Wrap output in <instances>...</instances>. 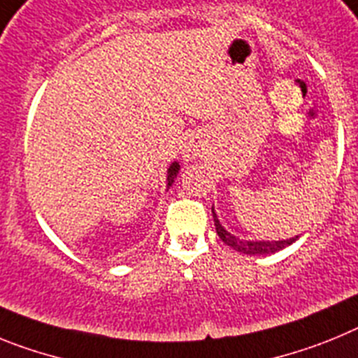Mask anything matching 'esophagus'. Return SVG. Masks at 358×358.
Listing matches in <instances>:
<instances>
[{
  "label": "esophagus",
  "mask_w": 358,
  "mask_h": 358,
  "mask_svg": "<svg viewBox=\"0 0 358 358\" xmlns=\"http://www.w3.org/2000/svg\"><path fill=\"white\" fill-rule=\"evenodd\" d=\"M195 154H197V147H195V145H185V157H189V159H192Z\"/></svg>",
  "instance_id": "1"
}]
</instances>
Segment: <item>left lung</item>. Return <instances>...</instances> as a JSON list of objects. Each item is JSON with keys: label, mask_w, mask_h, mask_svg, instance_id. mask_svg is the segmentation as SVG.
Here are the masks:
<instances>
[{"label": "left lung", "mask_w": 358, "mask_h": 358, "mask_svg": "<svg viewBox=\"0 0 358 358\" xmlns=\"http://www.w3.org/2000/svg\"><path fill=\"white\" fill-rule=\"evenodd\" d=\"M211 211H213V208H211ZM213 220H215V229H217V235L222 238V242L226 243V245H229V248L235 249V251L245 252V255H271V252H276V251H280V249L290 245V243L296 242V238H297V236H294V238L280 240V242H243V240L229 235V233L224 229L222 224L218 222V218H217V215H215V211H213Z\"/></svg>", "instance_id": "8db88e82"}]
</instances>
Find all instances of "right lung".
I'll return each mask as SVG.
<instances>
[{
	"label": "right lung",
	"mask_w": 358,
	"mask_h": 358,
	"mask_svg": "<svg viewBox=\"0 0 358 358\" xmlns=\"http://www.w3.org/2000/svg\"><path fill=\"white\" fill-rule=\"evenodd\" d=\"M177 172H179V164L173 163L172 166H170V169H169V186L173 182V179H176Z\"/></svg>",
	"instance_id": "right-lung-1"
}]
</instances>
